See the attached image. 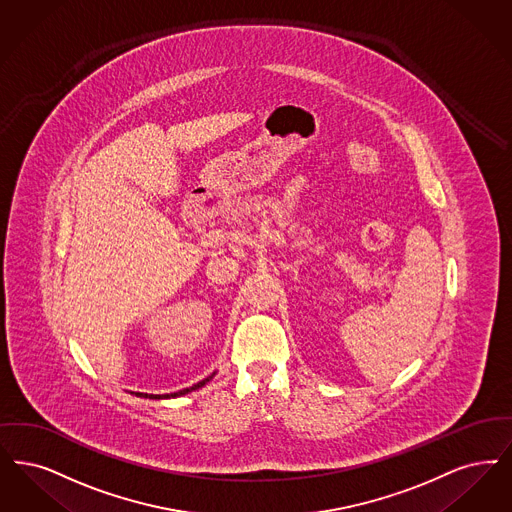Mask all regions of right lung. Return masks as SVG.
Returning <instances> with one entry per match:
<instances>
[{
    "label": "right lung",
    "instance_id": "add662e5",
    "mask_svg": "<svg viewBox=\"0 0 512 512\" xmlns=\"http://www.w3.org/2000/svg\"><path fill=\"white\" fill-rule=\"evenodd\" d=\"M215 375V373H213ZM213 375H209L207 379L204 381H200L198 385H194V387H190V389L179 390V392H171V394H144V392H135L137 396H141V398H152V400H160V398H177V396H183V394H188V392H192V390L202 389L205 383H209L211 379H213Z\"/></svg>",
    "mask_w": 512,
    "mask_h": 512
}]
</instances>
